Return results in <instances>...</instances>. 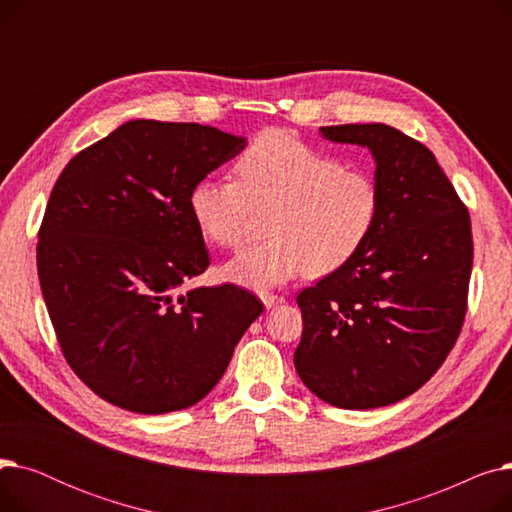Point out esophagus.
Returning a JSON list of instances; mask_svg holds the SVG:
<instances>
[{"instance_id": "esophagus-1", "label": "esophagus", "mask_w": 512, "mask_h": 512, "mask_svg": "<svg viewBox=\"0 0 512 512\" xmlns=\"http://www.w3.org/2000/svg\"><path fill=\"white\" fill-rule=\"evenodd\" d=\"M261 301H263L265 309H272V307L284 303V297H278V294H261Z\"/></svg>"}]
</instances>
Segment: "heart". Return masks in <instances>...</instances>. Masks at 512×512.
Instances as JSON below:
<instances>
[{
	"label": "heart",
	"mask_w": 512,
	"mask_h": 512,
	"mask_svg": "<svg viewBox=\"0 0 512 512\" xmlns=\"http://www.w3.org/2000/svg\"><path fill=\"white\" fill-rule=\"evenodd\" d=\"M236 180L205 176L188 193L199 232L215 247H234L253 211H270L267 240L240 249L222 276L251 290L276 288L301 272L332 274L351 261L380 215V186L371 174L284 130H267L236 164Z\"/></svg>",
	"instance_id": "b5f03b06"
}]
</instances>
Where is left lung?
Masks as SVG:
<instances>
[{"instance_id": "left-lung-1", "label": "left lung", "mask_w": 512, "mask_h": 512, "mask_svg": "<svg viewBox=\"0 0 512 512\" xmlns=\"http://www.w3.org/2000/svg\"><path fill=\"white\" fill-rule=\"evenodd\" d=\"M319 132L369 149L382 205L361 251L297 297L305 328L294 367L328 405L378 409L419 390L461 334L471 220L434 153L405 132L388 124Z\"/></svg>"}]
</instances>
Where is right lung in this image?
I'll return each mask as SVG.
<instances>
[{
	"label": "right lung",
	"instance_id": "1",
	"mask_svg": "<svg viewBox=\"0 0 512 512\" xmlns=\"http://www.w3.org/2000/svg\"><path fill=\"white\" fill-rule=\"evenodd\" d=\"M245 147L213 126L130 120L53 186L37 245L43 299L72 371L120 409L197 405L263 311L234 284L182 292L209 265L188 193Z\"/></svg>",
	"mask_w": 512,
	"mask_h": 512
}]
</instances>
